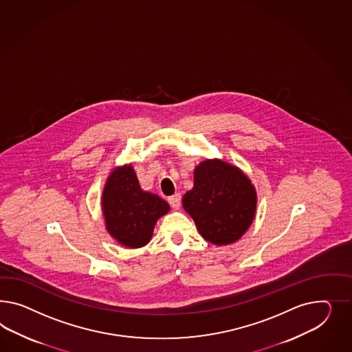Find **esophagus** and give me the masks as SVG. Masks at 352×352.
Here are the masks:
<instances>
[{
    "instance_id": "esophagus-1",
    "label": "esophagus",
    "mask_w": 352,
    "mask_h": 352,
    "mask_svg": "<svg viewBox=\"0 0 352 352\" xmlns=\"http://www.w3.org/2000/svg\"><path fill=\"white\" fill-rule=\"evenodd\" d=\"M168 202H169V205H170L173 209H179V208H181L182 204L181 195H179V193H175V195H173V196H170V197L168 199Z\"/></svg>"
}]
</instances>
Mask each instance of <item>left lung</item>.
<instances>
[{"label":"left lung","mask_w":352,"mask_h":352,"mask_svg":"<svg viewBox=\"0 0 352 352\" xmlns=\"http://www.w3.org/2000/svg\"><path fill=\"white\" fill-rule=\"evenodd\" d=\"M183 208L206 241L219 246L228 245L242 237L251 226L256 192L236 166L205 160L195 169V184L183 196Z\"/></svg>","instance_id":"1"}]
</instances>
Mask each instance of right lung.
Masks as SVG:
<instances>
[{"label": "right lung", "instance_id": "right-lung-1", "mask_svg": "<svg viewBox=\"0 0 352 352\" xmlns=\"http://www.w3.org/2000/svg\"><path fill=\"white\" fill-rule=\"evenodd\" d=\"M106 227L126 248H142L150 242L155 223L169 211L166 201L141 190L133 168H116L102 193Z\"/></svg>", "mask_w": 352, "mask_h": 352}]
</instances>
